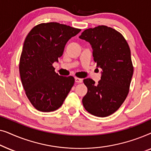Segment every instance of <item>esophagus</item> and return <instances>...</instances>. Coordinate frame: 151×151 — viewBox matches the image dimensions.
Returning <instances> with one entry per match:
<instances>
[{
	"instance_id": "obj_1",
	"label": "esophagus",
	"mask_w": 151,
	"mask_h": 151,
	"mask_svg": "<svg viewBox=\"0 0 151 151\" xmlns=\"http://www.w3.org/2000/svg\"><path fill=\"white\" fill-rule=\"evenodd\" d=\"M75 80L77 83H81V82H82V81H83L82 78H76Z\"/></svg>"
}]
</instances>
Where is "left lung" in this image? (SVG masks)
Masks as SVG:
<instances>
[{"label": "left lung", "instance_id": "8db88e82", "mask_svg": "<svg viewBox=\"0 0 151 151\" xmlns=\"http://www.w3.org/2000/svg\"><path fill=\"white\" fill-rule=\"evenodd\" d=\"M80 38L91 45L95 63L102 69L98 84L91 78L83 80L88 91L82 104L91 114L107 117L121 106L129 92L133 74L130 47L121 33L105 25L85 29Z\"/></svg>", "mask_w": 151, "mask_h": 151}]
</instances>
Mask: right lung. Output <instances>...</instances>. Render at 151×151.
Segmentation results:
<instances>
[{
	"label": "right lung",
	"mask_w": 151,
	"mask_h": 151,
	"mask_svg": "<svg viewBox=\"0 0 151 151\" xmlns=\"http://www.w3.org/2000/svg\"><path fill=\"white\" fill-rule=\"evenodd\" d=\"M81 29L58 22L37 24L24 40L19 71L25 94L35 109L57 110L73 86V76H59L53 63L63 55L67 41Z\"/></svg>",
	"instance_id": "add662e5"
}]
</instances>
